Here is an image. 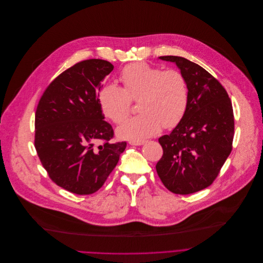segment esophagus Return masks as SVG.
Returning <instances> with one entry per match:
<instances>
[{
  "label": "esophagus",
  "mask_w": 263,
  "mask_h": 263,
  "mask_svg": "<svg viewBox=\"0 0 263 263\" xmlns=\"http://www.w3.org/2000/svg\"><path fill=\"white\" fill-rule=\"evenodd\" d=\"M129 144L135 145V146H141V145L145 144V141H130Z\"/></svg>",
  "instance_id": "34e87169"
}]
</instances>
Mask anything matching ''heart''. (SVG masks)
Masks as SVG:
<instances>
[{"label":"heart","mask_w":263,"mask_h":263,"mask_svg":"<svg viewBox=\"0 0 263 263\" xmlns=\"http://www.w3.org/2000/svg\"><path fill=\"white\" fill-rule=\"evenodd\" d=\"M122 88L108 84L98 93L102 114L116 124L130 114L133 101H138L140 115L118 128V136L130 141H143L164 128L175 127L183 118L189 102V86L177 69L163 70L145 62L126 65L120 72Z\"/></svg>","instance_id":"obj_1"}]
</instances>
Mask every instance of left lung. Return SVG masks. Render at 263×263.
Returning <instances> with one entry per match:
<instances>
[{
  "instance_id": "obj_1",
  "label": "left lung",
  "mask_w": 263,
  "mask_h": 263,
  "mask_svg": "<svg viewBox=\"0 0 263 263\" xmlns=\"http://www.w3.org/2000/svg\"><path fill=\"white\" fill-rule=\"evenodd\" d=\"M160 59L176 63L184 74L189 102L177 126L159 139L163 156L155 168L170 192L189 195L216 180L232 150V103L222 84L200 65L177 56Z\"/></svg>"
}]
</instances>
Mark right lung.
Segmentation results:
<instances>
[{
    "label": "right lung",
    "mask_w": 263,
    "mask_h": 263,
    "mask_svg": "<svg viewBox=\"0 0 263 263\" xmlns=\"http://www.w3.org/2000/svg\"><path fill=\"white\" fill-rule=\"evenodd\" d=\"M113 68L100 59L76 63L49 83L36 109L39 160L52 182L77 195L97 192L126 147L112 142L114 129L98 103L101 81Z\"/></svg>",
    "instance_id": "1"
}]
</instances>
